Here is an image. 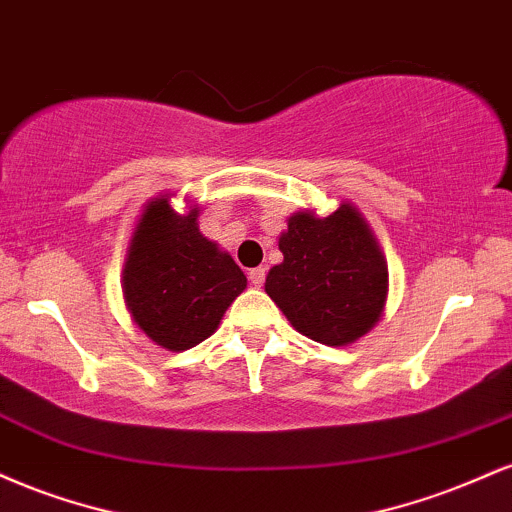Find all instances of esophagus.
Masks as SVG:
<instances>
[{
	"label": "esophagus",
	"mask_w": 512,
	"mask_h": 512,
	"mask_svg": "<svg viewBox=\"0 0 512 512\" xmlns=\"http://www.w3.org/2000/svg\"><path fill=\"white\" fill-rule=\"evenodd\" d=\"M249 280H251V285H254V287H261L263 282H266V268L258 266L254 270H249Z\"/></svg>",
	"instance_id": "1"
}]
</instances>
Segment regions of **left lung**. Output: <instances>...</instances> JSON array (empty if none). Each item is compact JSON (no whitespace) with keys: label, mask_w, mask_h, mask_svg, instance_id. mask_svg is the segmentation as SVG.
<instances>
[{"label":"left lung","mask_w":512,"mask_h":512,"mask_svg":"<svg viewBox=\"0 0 512 512\" xmlns=\"http://www.w3.org/2000/svg\"><path fill=\"white\" fill-rule=\"evenodd\" d=\"M278 246L285 258L270 268L266 292L294 330L342 347L376 326L388 297V266L357 208L340 203L328 218L294 213Z\"/></svg>","instance_id":"left-lung-1"}]
</instances>
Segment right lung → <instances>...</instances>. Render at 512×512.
<instances>
[{"mask_svg":"<svg viewBox=\"0 0 512 512\" xmlns=\"http://www.w3.org/2000/svg\"><path fill=\"white\" fill-rule=\"evenodd\" d=\"M198 208L174 213L170 196L148 203L122 270L126 309L155 345L196 347L244 292L246 275L227 251L198 232Z\"/></svg>","mask_w":512,"mask_h":512,"instance_id":"obj_1","label":"right lung"}]
</instances>
